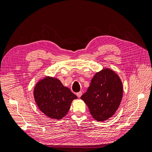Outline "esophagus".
Wrapping results in <instances>:
<instances>
[{"mask_svg": "<svg viewBox=\"0 0 152 152\" xmlns=\"http://www.w3.org/2000/svg\"><path fill=\"white\" fill-rule=\"evenodd\" d=\"M82 92H79V93H77V97H78V98H80V97H81V96H82Z\"/></svg>", "mask_w": 152, "mask_h": 152, "instance_id": "obj_1", "label": "esophagus"}]
</instances>
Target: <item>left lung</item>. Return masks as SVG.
Returning a JSON list of instances; mask_svg holds the SVG:
<instances>
[{
  "label": "left lung",
  "instance_id": "left-lung-1",
  "mask_svg": "<svg viewBox=\"0 0 152 152\" xmlns=\"http://www.w3.org/2000/svg\"><path fill=\"white\" fill-rule=\"evenodd\" d=\"M123 96L120 77L113 70L104 68L96 72L86 93L80 98L97 121H104L115 113Z\"/></svg>",
  "mask_w": 152,
  "mask_h": 152
}]
</instances>
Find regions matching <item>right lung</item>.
<instances>
[{"label": "right lung", "instance_id": "obj_1", "mask_svg": "<svg viewBox=\"0 0 152 152\" xmlns=\"http://www.w3.org/2000/svg\"><path fill=\"white\" fill-rule=\"evenodd\" d=\"M34 97L37 107L48 117L60 120L70 108L77 96L64 86L57 78L46 76L39 80L34 89Z\"/></svg>", "mask_w": 152, "mask_h": 152}]
</instances>
